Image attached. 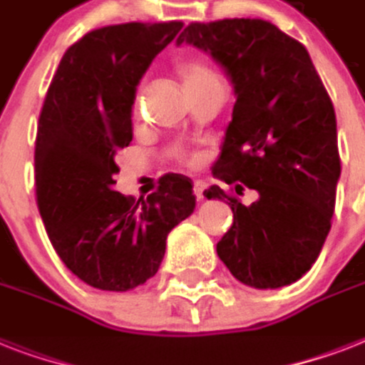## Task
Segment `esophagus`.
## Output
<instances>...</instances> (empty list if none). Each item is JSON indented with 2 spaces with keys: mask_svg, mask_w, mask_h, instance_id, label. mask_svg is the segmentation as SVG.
Returning a JSON list of instances; mask_svg holds the SVG:
<instances>
[{
  "mask_svg": "<svg viewBox=\"0 0 365 365\" xmlns=\"http://www.w3.org/2000/svg\"><path fill=\"white\" fill-rule=\"evenodd\" d=\"M206 187H208V185H206V182H202V180H195L193 193H195V197H197V200L205 199Z\"/></svg>",
  "mask_w": 365,
  "mask_h": 365,
  "instance_id": "esophagus-1",
  "label": "esophagus"
}]
</instances>
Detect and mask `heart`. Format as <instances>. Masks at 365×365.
Instances as JSON below:
<instances>
[{"instance_id": "obj_1", "label": "heart", "mask_w": 365, "mask_h": 365, "mask_svg": "<svg viewBox=\"0 0 365 365\" xmlns=\"http://www.w3.org/2000/svg\"><path fill=\"white\" fill-rule=\"evenodd\" d=\"M180 76L183 79V85H185V91L189 94H197L200 91H206V88L214 87L220 81V77L216 76V71L210 70L205 62L200 60H187L180 66ZM180 159L187 165H193L197 163V155L191 153V151H180Z\"/></svg>"}]
</instances>
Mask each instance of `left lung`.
Here are the masks:
<instances>
[{
  "mask_svg": "<svg viewBox=\"0 0 365 365\" xmlns=\"http://www.w3.org/2000/svg\"><path fill=\"white\" fill-rule=\"evenodd\" d=\"M183 41L208 51L237 94L214 174L239 195H259L244 206L220 185L206 189L233 210L217 255L246 286H288L311 269L331 229L341 176L331 98L307 48L267 20L191 22Z\"/></svg>",
  "mask_w": 365,
  "mask_h": 365,
  "instance_id": "1",
  "label": "left lung"
}]
</instances>
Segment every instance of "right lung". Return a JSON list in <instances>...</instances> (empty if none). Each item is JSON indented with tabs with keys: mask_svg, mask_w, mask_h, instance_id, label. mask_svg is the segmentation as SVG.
Returning <instances> with one entry per match:
<instances>
[{
	"mask_svg": "<svg viewBox=\"0 0 365 365\" xmlns=\"http://www.w3.org/2000/svg\"><path fill=\"white\" fill-rule=\"evenodd\" d=\"M183 22L93 30L60 60L36 138V197L48 240L83 282L126 292L159 271L166 237L195 210L191 178L166 174L136 200L113 191L117 153L132 142L136 87Z\"/></svg>",
	"mask_w": 365,
	"mask_h": 365,
	"instance_id": "right-lung-1",
	"label": "right lung"
}]
</instances>
